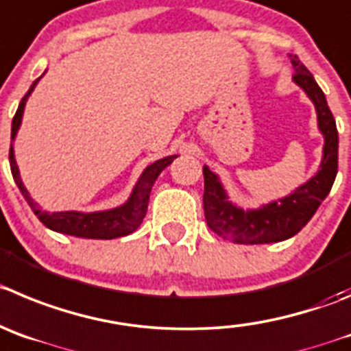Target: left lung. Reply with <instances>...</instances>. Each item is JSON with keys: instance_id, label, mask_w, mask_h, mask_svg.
<instances>
[{"instance_id": "8db88e82", "label": "left lung", "mask_w": 351, "mask_h": 351, "mask_svg": "<svg viewBox=\"0 0 351 351\" xmlns=\"http://www.w3.org/2000/svg\"><path fill=\"white\" fill-rule=\"evenodd\" d=\"M294 74L293 81L313 101L317 110V123L324 136L322 160L319 171L303 185L294 189L289 195L258 209H242L228 201V195L218 175L208 166L204 173V216L208 227L220 237L235 244H270L296 235L330 192L338 173V130L332 112L327 106L326 95L320 90L310 71L291 55Z\"/></svg>"}]
</instances>
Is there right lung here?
I'll return each mask as SVG.
<instances>
[{
    "label": "right lung",
    "mask_w": 351,
    "mask_h": 351,
    "mask_svg": "<svg viewBox=\"0 0 351 351\" xmlns=\"http://www.w3.org/2000/svg\"><path fill=\"white\" fill-rule=\"evenodd\" d=\"M43 77V76H41ZM31 84L27 93L24 95L22 101L19 104V109L13 116L12 121V140H15L17 136V131L22 124V116H24L25 101L31 97V93L34 91L38 81ZM178 156H168L162 157V159L156 160L150 166H147L143 169V173L140 175L138 182L133 186V192L128 197V201L124 204L117 206V208L106 209V211H93V213H81V211H57V213H48L43 211L38 206V202L31 197V194L27 192V189L24 186L21 178V171H19L17 160H15V154H13V145L10 147V168H12V175L17 186L21 189L22 195L25 197V201L29 202L31 209L34 211V215L38 216L39 221H41L45 227H48L50 230L60 232V234L74 235V237H83V239H117L124 237V235H130L131 232H135L140 227V223L143 221L147 215V206H149V197L150 191H152L154 182L157 180V176L160 175V171L165 168H168L173 160Z\"/></svg>",
    "instance_id": "add662e5"
}]
</instances>
